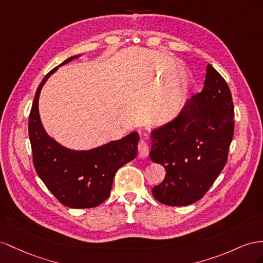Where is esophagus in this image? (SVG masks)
Wrapping results in <instances>:
<instances>
[{
	"label": "esophagus",
	"instance_id": "obj_1",
	"mask_svg": "<svg viewBox=\"0 0 263 263\" xmlns=\"http://www.w3.org/2000/svg\"><path fill=\"white\" fill-rule=\"evenodd\" d=\"M138 150H139V157L140 158H146L149 156V146H147L145 140L144 139H141L139 145H138Z\"/></svg>",
	"mask_w": 263,
	"mask_h": 263
}]
</instances>
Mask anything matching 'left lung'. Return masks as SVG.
<instances>
[{
	"mask_svg": "<svg viewBox=\"0 0 263 263\" xmlns=\"http://www.w3.org/2000/svg\"><path fill=\"white\" fill-rule=\"evenodd\" d=\"M233 118L230 89L208 64L202 91L172 121L151 130L149 157L166 171L152 189L153 197L171 206L189 205L203 197L227 163Z\"/></svg>",
	"mask_w": 263,
	"mask_h": 263,
	"instance_id": "obj_1",
	"label": "left lung"
}]
</instances>
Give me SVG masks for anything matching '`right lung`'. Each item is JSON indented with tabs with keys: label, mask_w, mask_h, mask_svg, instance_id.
I'll return each mask as SVG.
<instances>
[{
	"label": "right lung",
	"mask_w": 263,
	"mask_h": 263,
	"mask_svg": "<svg viewBox=\"0 0 263 263\" xmlns=\"http://www.w3.org/2000/svg\"><path fill=\"white\" fill-rule=\"evenodd\" d=\"M81 57L73 55L59 66ZM59 66L50 71L40 83L29 119L33 164L46 187L62 204L73 209L94 208L110 196L114 176L121 166L138 154V132L93 147L73 150L51 138L42 125L39 98L43 85Z\"/></svg>",
	"instance_id": "right-lung-1"
}]
</instances>
